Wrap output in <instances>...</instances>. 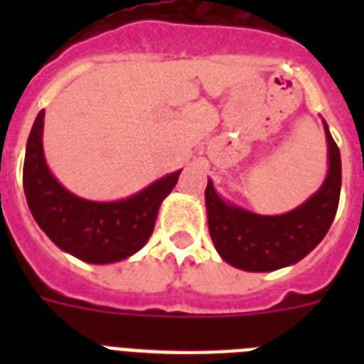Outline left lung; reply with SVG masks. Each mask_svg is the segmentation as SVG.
Returning a JSON list of instances; mask_svg holds the SVG:
<instances>
[{
    "label": "left lung",
    "mask_w": 364,
    "mask_h": 364,
    "mask_svg": "<svg viewBox=\"0 0 364 364\" xmlns=\"http://www.w3.org/2000/svg\"><path fill=\"white\" fill-rule=\"evenodd\" d=\"M328 173L323 187L310 200L285 215H255L236 205L225 204L205 187L208 227L213 245L228 264L247 272H272L304 259L325 238L340 202L342 162L338 145L327 124Z\"/></svg>",
    "instance_id": "left-lung-1"
}]
</instances>
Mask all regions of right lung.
<instances>
[{"label": "right lung", "mask_w": 364, "mask_h": 364, "mask_svg": "<svg viewBox=\"0 0 364 364\" xmlns=\"http://www.w3.org/2000/svg\"><path fill=\"white\" fill-rule=\"evenodd\" d=\"M43 119L45 111H39L28 137L22 173L28 208L43 232L60 249L90 264L117 262L139 251L151 238L160 204L181 171L121 202L82 200L68 193L45 164Z\"/></svg>", "instance_id": "right-lung-1"}]
</instances>
